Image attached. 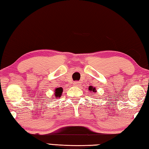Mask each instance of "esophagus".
I'll return each instance as SVG.
<instances>
[{"mask_svg": "<svg viewBox=\"0 0 149 149\" xmlns=\"http://www.w3.org/2000/svg\"><path fill=\"white\" fill-rule=\"evenodd\" d=\"M74 86H77V87H78L80 86V81H76L74 82Z\"/></svg>", "mask_w": 149, "mask_h": 149, "instance_id": "34e87169", "label": "esophagus"}]
</instances>
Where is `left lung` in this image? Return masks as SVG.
I'll return each instance as SVG.
<instances>
[{"label":"left lung","instance_id":"8db88e82","mask_svg":"<svg viewBox=\"0 0 149 149\" xmlns=\"http://www.w3.org/2000/svg\"><path fill=\"white\" fill-rule=\"evenodd\" d=\"M89 91H91V92H93V93L96 92L95 87H94L93 86H89Z\"/></svg>","mask_w":149,"mask_h":149}]
</instances>
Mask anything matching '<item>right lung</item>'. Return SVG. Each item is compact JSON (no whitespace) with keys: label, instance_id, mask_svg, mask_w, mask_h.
<instances>
[{"label":"right lung","instance_id":"add662e5","mask_svg":"<svg viewBox=\"0 0 149 149\" xmlns=\"http://www.w3.org/2000/svg\"><path fill=\"white\" fill-rule=\"evenodd\" d=\"M63 92V89L62 87H58L56 88V89H55V91H54V97H55L56 98H57L58 97H60L62 96V93Z\"/></svg>","mask_w":149,"mask_h":149}]
</instances>
